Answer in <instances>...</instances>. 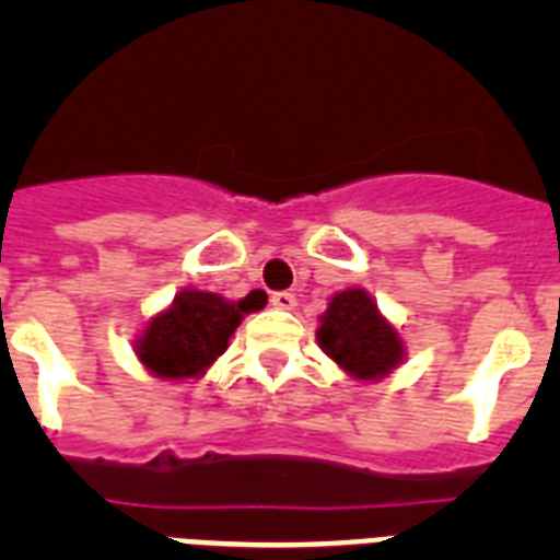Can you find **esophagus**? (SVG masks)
Returning <instances> with one entry per match:
<instances>
[{"instance_id":"1","label":"esophagus","mask_w":560,"mask_h":560,"mask_svg":"<svg viewBox=\"0 0 560 560\" xmlns=\"http://www.w3.org/2000/svg\"><path fill=\"white\" fill-rule=\"evenodd\" d=\"M271 305L280 311H294L296 308V296L289 294V291H277V294H271Z\"/></svg>"}]
</instances>
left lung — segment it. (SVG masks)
<instances>
[{"instance_id":"obj_1","label":"left lung","mask_w":560,"mask_h":560,"mask_svg":"<svg viewBox=\"0 0 560 560\" xmlns=\"http://www.w3.org/2000/svg\"><path fill=\"white\" fill-rule=\"evenodd\" d=\"M316 345L350 378L373 384L389 378L407 361V341L381 314L373 294L364 289L336 291L319 316Z\"/></svg>"}]
</instances>
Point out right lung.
<instances>
[{
    "label": "right lung",
    "instance_id": "add662e5",
    "mask_svg": "<svg viewBox=\"0 0 560 560\" xmlns=\"http://www.w3.org/2000/svg\"><path fill=\"white\" fill-rule=\"evenodd\" d=\"M266 305V291H249L244 300H226L215 291L185 289L173 303L148 316L133 353L145 373L162 381L201 378L230 348L244 316Z\"/></svg>",
    "mask_w": 560,
    "mask_h": 560
}]
</instances>
